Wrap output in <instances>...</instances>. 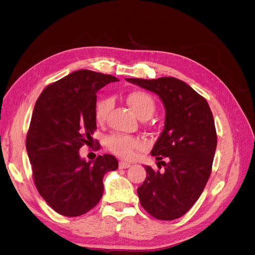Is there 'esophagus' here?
Instances as JSON below:
<instances>
[{"instance_id":"obj_1","label":"esophagus","mask_w":255,"mask_h":255,"mask_svg":"<svg viewBox=\"0 0 255 255\" xmlns=\"http://www.w3.org/2000/svg\"><path fill=\"white\" fill-rule=\"evenodd\" d=\"M128 167H130L129 163H127V161H123V160L119 161V168L120 169H127Z\"/></svg>"}]
</instances>
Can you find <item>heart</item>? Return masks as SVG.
I'll list each match as a JSON object with an SVG mask.
<instances>
[{
	"label": "heart",
	"instance_id": "1",
	"mask_svg": "<svg viewBox=\"0 0 255 255\" xmlns=\"http://www.w3.org/2000/svg\"><path fill=\"white\" fill-rule=\"evenodd\" d=\"M127 103L132 107V110L142 120L149 119L156 111V102L154 98L142 90H136L130 92L127 97ZM112 109V100L110 98L99 99L95 104V118L97 122L104 123ZM142 141L138 138L113 134L106 139V146L111 152L122 158L129 159L134 157L136 151L142 148Z\"/></svg>",
	"mask_w": 255,
	"mask_h": 255
}]
</instances>
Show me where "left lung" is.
Masks as SVG:
<instances>
[{"label":"left lung","instance_id":"left-lung-1","mask_svg":"<svg viewBox=\"0 0 255 255\" xmlns=\"http://www.w3.org/2000/svg\"><path fill=\"white\" fill-rule=\"evenodd\" d=\"M127 81L155 92L166 109L165 128L151 152L164 171L145 166L146 177L137 189L140 204L158 220L177 219L201 196L212 172L217 133L210 105L175 78Z\"/></svg>","mask_w":255,"mask_h":255}]
</instances>
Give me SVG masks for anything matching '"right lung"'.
I'll return each mask as SVG.
<instances>
[{
  "label": "right lung",
  "instance_id": "right-lung-1",
  "mask_svg": "<svg viewBox=\"0 0 255 255\" xmlns=\"http://www.w3.org/2000/svg\"><path fill=\"white\" fill-rule=\"evenodd\" d=\"M117 81L110 74L74 71L48 85L36 101L25 141L32 176L45 202L66 217L94 208L103 195L104 174L118 168L111 154L99 155L91 164L79 153L94 142L97 92Z\"/></svg>",
  "mask_w": 255,
  "mask_h": 255
}]
</instances>
